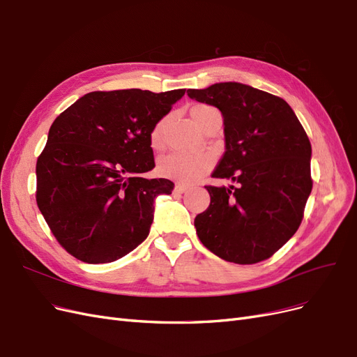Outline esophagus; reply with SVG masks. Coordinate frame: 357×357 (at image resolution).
Masks as SVG:
<instances>
[{
    "label": "esophagus",
    "mask_w": 357,
    "mask_h": 357,
    "mask_svg": "<svg viewBox=\"0 0 357 357\" xmlns=\"http://www.w3.org/2000/svg\"><path fill=\"white\" fill-rule=\"evenodd\" d=\"M188 190H190V187L185 185V183H181V182H179V183H176V185H175V191H176V192H181V194L188 191Z\"/></svg>",
    "instance_id": "esophagus-1"
}]
</instances>
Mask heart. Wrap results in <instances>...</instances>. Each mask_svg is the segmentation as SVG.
Wrapping results in <instances>:
<instances>
[{"instance_id": "b5f03b06", "label": "heart", "mask_w": 357, "mask_h": 357, "mask_svg": "<svg viewBox=\"0 0 357 357\" xmlns=\"http://www.w3.org/2000/svg\"><path fill=\"white\" fill-rule=\"evenodd\" d=\"M212 107L204 104H199L191 109V117L199 126V113L204 110H210ZM163 129L165 121L158 122L150 134V144L154 150L163 147ZM210 169V158L206 154H185V153H169L158 158L157 172L163 178L175 179L179 182H192L199 179L203 174Z\"/></svg>"}]
</instances>
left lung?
Here are the masks:
<instances>
[{
	"instance_id": "left-lung-1",
	"label": "left lung",
	"mask_w": 357,
	"mask_h": 357,
	"mask_svg": "<svg viewBox=\"0 0 357 357\" xmlns=\"http://www.w3.org/2000/svg\"><path fill=\"white\" fill-rule=\"evenodd\" d=\"M223 117L225 153L213 178L235 185L206 187L210 204L197 215L200 241L238 263L269 259L298 229L312 191V145L288 102L240 82L188 89Z\"/></svg>"
}]
</instances>
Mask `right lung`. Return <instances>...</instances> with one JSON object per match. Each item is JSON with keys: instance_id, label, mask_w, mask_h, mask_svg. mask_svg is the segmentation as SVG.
<instances>
[{"instance_id": "obj_1", "label": "right lung", "mask_w": 357, "mask_h": 357, "mask_svg": "<svg viewBox=\"0 0 357 357\" xmlns=\"http://www.w3.org/2000/svg\"><path fill=\"white\" fill-rule=\"evenodd\" d=\"M183 94L96 91L52 122L36 162V203L77 260L114 261L149 236L155 197L174 190L169 179L142 178L154 167L150 134Z\"/></svg>"}]
</instances>
